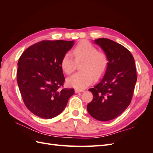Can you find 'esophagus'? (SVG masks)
<instances>
[{"instance_id": "esophagus-1", "label": "esophagus", "mask_w": 153, "mask_h": 153, "mask_svg": "<svg viewBox=\"0 0 153 153\" xmlns=\"http://www.w3.org/2000/svg\"><path fill=\"white\" fill-rule=\"evenodd\" d=\"M84 90H81V89H76L75 90V92H76V93H78V92H84Z\"/></svg>"}]
</instances>
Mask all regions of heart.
Returning <instances> with one entry per match:
<instances>
[{"instance_id":"obj_1","label":"heart","mask_w":153,"mask_h":153,"mask_svg":"<svg viewBox=\"0 0 153 153\" xmlns=\"http://www.w3.org/2000/svg\"><path fill=\"white\" fill-rule=\"evenodd\" d=\"M74 59L69 54H65L61 61L62 70L67 75L75 71L76 64L81 63L79 66L80 72L69 78L68 84L78 89H82L92 84L94 79L102 77L108 67L109 61L106 54L98 51L96 47L87 41L78 43L72 51Z\"/></svg>"}]
</instances>
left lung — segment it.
Listing matches in <instances>:
<instances>
[{
  "mask_svg": "<svg viewBox=\"0 0 153 153\" xmlns=\"http://www.w3.org/2000/svg\"><path fill=\"white\" fill-rule=\"evenodd\" d=\"M107 55L108 67L102 79L89 89L93 99L87 106L88 112L100 121L121 115L130 104L137 82L135 60L130 52L106 38L94 40Z\"/></svg>",
  "mask_w": 153,
  "mask_h": 153,
  "instance_id": "8db88e82",
  "label": "left lung"
}]
</instances>
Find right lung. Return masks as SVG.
<instances>
[{
  "instance_id": "1",
  "label": "right lung",
  "mask_w": 153,
  "mask_h": 153,
  "mask_svg": "<svg viewBox=\"0 0 153 153\" xmlns=\"http://www.w3.org/2000/svg\"><path fill=\"white\" fill-rule=\"evenodd\" d=\"M73 45L74 41H41L27 48L18 60V87L26 107L37 116H57L75 93L73 89H61L65 78L60 64Z\"/></svg>"
}]
</instances>
